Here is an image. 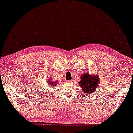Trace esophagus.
Wrapping results in <instances>:
<instances>
[{
	"instance_id": "obj_1",
	"label": "esophagus",
	"mask_w": 133,
	"mask_h": 133,
	"mask_svg": "<svg viewBox=\"0 0 133 133\" xmlns=\"http://www.w3.org/2000/svg\"><path fill=\"white\" fill-rule=\"evenodd\" d=\"M66 82H67L68 84H71V83H72V80H67Z\"/></svg>"
}]
</instances>
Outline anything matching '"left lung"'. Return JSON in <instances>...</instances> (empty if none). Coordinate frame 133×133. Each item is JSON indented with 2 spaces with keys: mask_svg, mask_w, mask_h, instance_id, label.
I'll list each match as a JSON object with an SVG mask.
<instances>
[{
  "mask_svg": "<svg viewBox=\"0 0 133 133\" xmlns=\"http://www.w3.org/2000/svg\"><path fill=\"white\" fill-rule=\"evenodd\" d=\"M99 83L100 79L98 75H90L87 72L81 75L80 81L78 82V84L81 87L83 93L89 96L92 95L96 91Z\"/></svg>",
  "mask_w": 133,
  "mask_h": 133,
  "instance_id": "1",
  "label": "left lung"
}]
</instances>
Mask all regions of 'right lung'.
<instances>
[{"label": "right lung", "mask_w": 133, "mask_h": 133, "mask_svg": "<svg viewBox=\"0 0 133 133\" xmlns=\"http://www.w3.org/2000/svg\"><path fill=\"white\" fill-rule=\"evenodd\" d=\"M58 81H53L52 77H51L47 80V84L49 87H56V85L58 84Z\"/></svg>", "instance_id": "1"}]
</instances>
